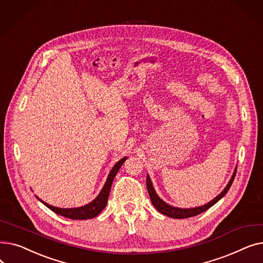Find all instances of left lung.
Returning <instances> with one entry per match:
<instances>
[{"instance_id": "1", "label": "left lung", "mask_w": 263, "mask_h": 263, "mask_svg": "<svg viewBox=\"0 0 263 263\" xmlns=\"http://www.w3.org/2000/svg\"><path fill=\"white\" fill-rule=\"evenodd\" d=\"M236 174H237V166H236V168H234V172L230 178L228 184L226 185V187L211 201H209L208 203H205L203 205H200V206H195V208H178V206H174L172 204H168L167 202H165L157 194V192L153 185V181H151L149 175H147L146 184H147V190H148L150 200L159 212H161L162 214L166 215L168 217H172V218H187V217L195 216V215H198V214L206 211L209 208H211L213 204H215L219 199H222L226 195L228 190L230 189V186L234 180V177H236Z\"/></svg>"}]
</instances>
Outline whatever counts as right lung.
<instances>
[{
  "instance_id": "add662e5",
  "label": "right lung",
  "mask_w": 263,
  "mask_h": 263,
  "mask_svg": "<svg viewBox=\"0 0 263 263\" xmlns=\"http://www.w3.org/2000/svg\"><path fill=\"white\" fill-rule=\"evenodd\" d=\"M127 159H128L127 157H124V158L120 159L114 165L113 168L110 170V172L107 176L106 181H105L102 190L100 191V193L98 194V196H97L93 200H91L90 202H88L85 205L78 206V208H59V206H53V205L45 202L44 200H41L39 197H37V196L36 197L39 199V201H41L45 205H47L50 210H52L53 212H55L57 214H60L64 217L70 218V219H89V218H93L95 216L98 215L106 206L110 186H112L114 178L117 175L119 168L121 167V165L124 163V161H126Z\"/></svg>"
}]
</instances>
